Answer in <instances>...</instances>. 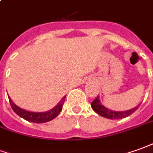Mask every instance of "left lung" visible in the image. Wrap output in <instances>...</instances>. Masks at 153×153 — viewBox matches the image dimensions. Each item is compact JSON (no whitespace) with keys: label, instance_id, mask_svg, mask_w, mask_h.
<instances>
[{"label":"left lung","instance_id":"left-lung-1","mask_svg":"<svg viewBox=\"0 0 153 153\" xmlns=\"http://www.w3.org/2000/svg\"><path fill=\"white\" fill-rule=\"evenodd\" d=\"M91 108L97 114L102 116L103 117H105V118L111 119V120L125 118V117H127L128 116L132 114L134 111H136L138 109L139 107V106H137V107H133L130 110L123 111H117L110 110V109H108V108L103 106L102 103L101 102V101H100L99 96H97V97L91 103Z\"/></svg>","mask_w":153,"mask_h":153}]
</instances>
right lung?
I'll use <instances>...</instances> for the list:
<instances>
[{
  "label": "right lung",
  "mask_w": 153,
  "mask_h": 153,
  "mask_svg": "<svg viewBox=\"0 0 153 153\" xmlns=\"http://www.w3.org/2000/svg\"><path fill=\"white\" fill-rule=\"evenodd\" d=\"M9 97V101H10L12 110L14 111L19 117H21L23 119H25L28 122H30V123H44L50 122L52 119L56 118L58 116L60 111L62 110V106L64 104V102H65L66 96L63 97V98L59 102L58 104L56 107H53L52 109L46 111H42V112H34V111L24 110L21 107H19L18 106H16L12 102V100L10 99V97Z\"/></svg>",
  "instance_id": "right-lung-1"
}]
</instances>
